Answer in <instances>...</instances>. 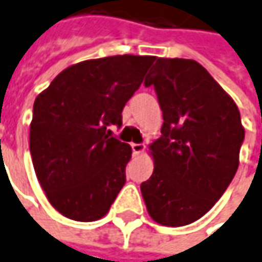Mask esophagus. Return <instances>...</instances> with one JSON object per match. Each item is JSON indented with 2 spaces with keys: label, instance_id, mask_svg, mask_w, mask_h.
<instances>
[{
  "label": "esophagus",
  "instance_id": "34e87169",
  "mask_svg": "<svg viewBox=\"0 0 262 262\" xmlns=\"http://www.w3.org/2000/svg\"><path fill=\"white\" fill-rule=\"evenodd\" d=\"M132 145V151H133V155H141L144 150H145V145L144 144H130Z\"/></svg>",
  "mask_w": 262,
  "mask_h": 262
}]
</instances>
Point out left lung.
I'll use <instances>...</instances> for the list:
<instances>
[{
  "mask_svg": "<svg viewBox=\"0 0 262 262\" xmlns=\"http://www.w3.org/2000/svg\"><path fill=\"white\" fill-rule=\"evenodd\" d=\"M163 115L151 144L155 171L141 184L150 216L166 226L189 225L224 195L245 141L240 111L195 60L157 58L150 81Z\"/></svg>",
  "mask_w": 262,
  "mask_h": 262,
  "instance_id": "8db88e82",
  "label": "left lung"
}]
</instances>
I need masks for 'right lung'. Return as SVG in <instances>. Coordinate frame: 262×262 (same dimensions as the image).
<instances>
[{"label":"right lung","mask_w":262,"mask_h":262,"mask_svg":"<svg viewBox=\"0 0 262 262\" xmlns=\"http://www.w3.org/2000/svg\"><path fill=\"white\" fill-rule=\"evenodd\" d=\"M156 57L115 55L67 67L38 94L30 127L36 176L62 216L103 217L126 183L129 144L112 136Z\"/></svg>","instance_id":"1"}]
</instances>
